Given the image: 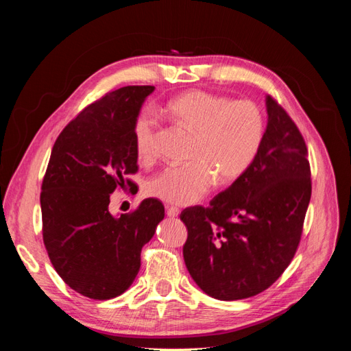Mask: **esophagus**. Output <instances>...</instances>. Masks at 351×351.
Wrapping results in <instances>:
<instances>
[{
    "mask_svg": "<svg viewBox=\"0 0 351 351\" xmlns=\"http://www.w3.org/2000/svg\"><path fill=\"white\" fill-rule=\"evenodd\" d=\"M165 212H167V215L169 218H176L180 214V209L177 206H173V205H167L165 206Z\"/></svg>",
    "mask_w": 351,
    "mask_h": 351,
    "instance_id": "obj_1",
    "label": "esophagus"
}]
</instances>
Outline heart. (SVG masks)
<instances>
[{"mask_svg":"<svg viewBox=\"0 0 351 351\" xmlns=\"http://www.w3.org/2000/svg\"><path fill=\"white\" fill-rule=\"evenodd\" d=\"M164 114L180 129L192 134L183 165H171L154 176L147 193L168 204L190 205L210 187L231 183L247 171L256 159L265 133L261 108L250 99L234 101L205 90H189L169 99ZM158 121L143 112L134 124V146L139 161L154 162Z\"/></svg>","mask_w":351,"mask_h":351,"instance_id":"heart-1","label":"heart"}]
</instances>
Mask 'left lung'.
<instances>
[{"label": "left lung", "mask_w": 351, "mask_h": 351, "mask_svg": "<svg viewBox=\"0 0 351 351\" xmlns=\"http://www.w3.org/2000/svg\"><path fill=\"white\" fill-rule=\"evenodd\" d=\"M268 125L250 168L209 206L186 208L183 256L208 295L240 300L265 291L293 261L312 195L311 165L300 130L267 97Z\"/></svg>", "instance_id": "1"}]
</instances>
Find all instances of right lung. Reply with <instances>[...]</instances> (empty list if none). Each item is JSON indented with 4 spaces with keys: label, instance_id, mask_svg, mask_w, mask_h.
<instances>
[{
    "label": "right lung",
    "instance_id": "1",
    "mask_svg": "<svg viewBox=\"0 0 351 351\" xmlns=\"http://www.w3.org/2000/svg\"><path fill=\"white\" fill-rule=\"evenodd\" d=\"M154 86L108 92L71 120L52 146L42 180V237L49 261L70 289L93 300L123 294L141 269V252L164 219L149 197L112 217L110 196L136 184L134 124Z\"/></svg>",
    "mask_w": 351,
    "mask_h": 351
}]
</instances>
